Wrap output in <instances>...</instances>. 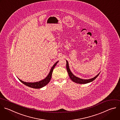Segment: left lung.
Instances as JSON below:
<instances>
[{
	"mask_svg": "<svg viewBox=\"0 0 120 120\" xmlns=\"http://www.w3.org/2000/svg\"><path fill=\"white\" fill-rule=\"evenodd\" d=\"M66 69L67 71V72L68 73L69 76L70 78V79H71V80L74 82H76L77 83H79V84H86L88 83H89L90 82H91L92 81H93L94 79H95L99 75V73L96 76H95V77L90 79H82L79 78L78 77H77L76 76H74L71 71L70 69H69V64H68V61L66 60Z\"/></svg>",
	"mask_w": 120,
	"mask_h": 120,
	"instance_id": "8db88e82",
	"label": "left lung"
}]
</instances>
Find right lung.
I'll return each instance as SVG.
<instances>
[{"instance_id":"obj_1","label":"right lung","mask_w":120,"mask_h":120,"mask_svg":"<svg viewBox=\"0 0 120 120\" xmlns=\"http://www.w3.org/2000/svg\"><path fill=\"white\" fill-rule=\"evenodd\" d=\"M57 63H58V61L57 62H56L54 64V65L52 66V67L51 68V69L49 75H48V76L45 79H43V80H42L41 81L36 82H32H32H26L22 81L19 79H19V81L22 83L23 84H24L26 86H28L29 87H30V88H33V89L41 88L44 87L45 86H46V85H47L49 83L50 81L51 80L53 71L54 68H55V67L56 66V65Z\"/></svg>"}]
</instances>
